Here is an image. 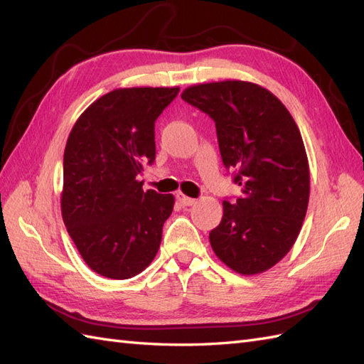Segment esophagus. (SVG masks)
Returning <instances> with one entry per match:
<instances>
[{"mask_svg":"<svg viewBox=\"0 0 364 364\" xmlns=\"http://www.w3.org/2000/svg\"><path fill=\"white\" fill-rule=\"evenodd\" d=\"M176 200L180 201L181 206H192V204L195 203V200H193V198L188 197V195H184V193H181V192L176 193Z\"/></svg>","mask_w":364,"mask_h":364,"instance_id":"esophagus-1","label":"esophagus"}]
</instances>
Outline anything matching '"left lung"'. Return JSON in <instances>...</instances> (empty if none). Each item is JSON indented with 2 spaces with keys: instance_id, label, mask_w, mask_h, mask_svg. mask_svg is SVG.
<instances>
[{
  "instance_id": "1",
  "label": "left lung",
  "mask_w": 364,
  "mask_h": 364,
  "mask_svg": "<svg viewBox=\"0 0 364 364\" xmlns=\"http://www.w3.org/2000/svg\"><path fill=\"white\" fill-rule=\"evenodd\" d=\"M181 98L215 121L220 154L241 197L223 201L210 230L213 252L241 275L266 272L294 246L309 203L311 175L303 138L274 93L226 80L184 89Z\"/></svg>"
}]
</instances>
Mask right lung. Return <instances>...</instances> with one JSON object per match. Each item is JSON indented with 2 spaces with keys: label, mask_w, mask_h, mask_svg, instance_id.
Wrapping results in <instances>:
<instances>
[{
  "label": "right lung",
  "mask_w": 364,
  "mask_h": 364,
  "mask_svg": "<svg viewBox=\"0 0 364 364\" xmlns=\"http://www.w3.org/2000/svg\"><path fill=\"white\" fill-rule=\"evenodd\" d=\"M180 87L115 89L82 112L64 151L61 215L86 264L127 279L152 263L173 195L143 191L155 160V121Z\"/></svg>",
  "instance_id": "add662e5"
}]
</instances>
